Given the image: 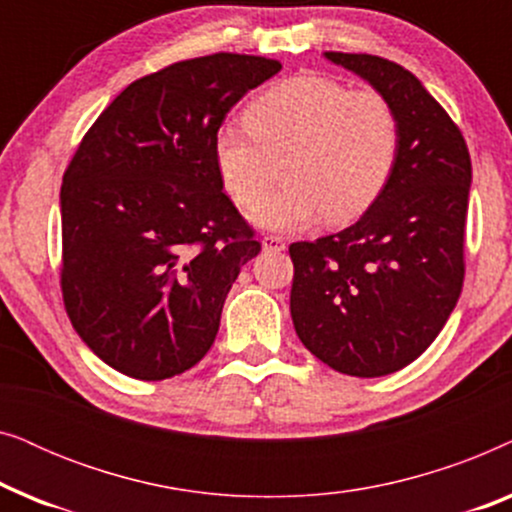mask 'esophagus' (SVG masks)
<instances>
[{
  "mask_svg": "<svg viewBox=\"0 0 512 512\" xmlns=\"http://www.w3.org/2000/svg\"><path fill=\"white\" fill-rule=\"evenodd\" d=\"M263 249H265V251H284V249H286L284 237H279V235H265V237H263Z\"/></svg>",
  "mask_w": 512,
  "mask_h": 512,
  "instance_id": "1",
  "label": "esophagus"
}]
</instances>
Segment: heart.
Wrapping results in <instances>:
<instances>
[{"mask_svg": "<svg viewBox=\"0 0 512 512\" xmlns=\"http://www.w3.org/2000/svg\"><path fill=\"white\" fill-rule=\"evenodd\" d=\"M398 116L375 90H352L321 74H296L251 100L247 116L214 132L223 186L240 207H255L286 150L287 181L254 212L265 228L298 230L326 216L345 223L384 191L398 156Z\"/></svg>", "mask_w": 512, "mask_h": 512, "instance_id": "1", "label": "heart"}]
</instances>
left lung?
<instances>
[{
    "label": "left lung",
    "mask_w": 512,
    "mask_h": 512,
    "mask_svg": "<svg viewBox=\"0 0 512 512\" xmlns=\"http://www.w3.org/2000/svg\"><path fill=\"white\" fill-rule=\"evenodd\" d=\"M326 58L387 97L401 139L387 186L354 226L289 247L291 317L326 366L382 377L410 366L457 305L471 156L457 123L408 69L368 53Z\"/></svg>",
    "instance_id": "1"
}]
</instances>
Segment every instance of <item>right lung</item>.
<instances>
[{"instance_id": "add662e5", "label": "right lung", "mask_w": 512, "mask_h": 512, "mask_svg": "<svg viewBox=\"0 0 512 512\" xmlns=\"http://www.w3.org/2000/svg\"><path fill=\"white\" fill-rule=\"evenodd\" d=\"M282 69L214 53L132 81L83 135L60 188V289L81 340L118 373L167 380L214 345L261 242L223 193L214 132Z\"/></svg>"}]
</instances>
